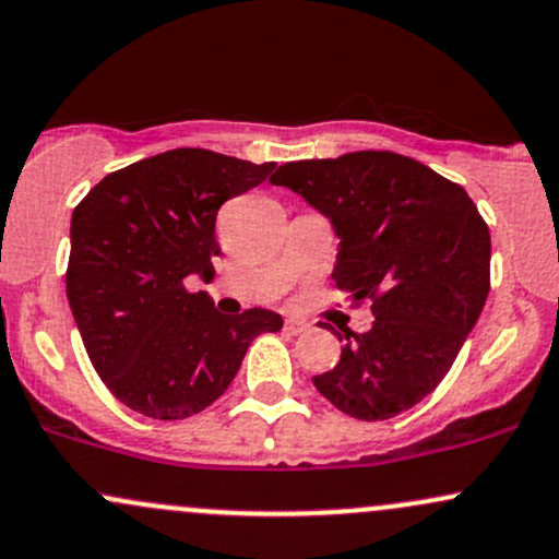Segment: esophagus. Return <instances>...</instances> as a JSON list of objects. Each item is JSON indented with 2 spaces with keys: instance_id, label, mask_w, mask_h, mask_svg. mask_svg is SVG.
<instances>
[{
  "instance_id": "obj_1",
  "label": "esophagus",
  "mask_w": 559,
  "mask_h": 559,
  "mask_svg": "<svg viewBox=\"0 0 559 559\" xmlns=\"http://www.w3.org/2000/svg\"><path fill=\"white\" fill-rule=\"evenodd\" d=\"M309 324L300 322V319H285V332L287 335H300V332H306Z\"/></svg>"
}]
</instances>
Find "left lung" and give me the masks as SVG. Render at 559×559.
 <instances>
[{"instance_id":"obj_1","label":"left lung","mask_w":559,"mask_h":559,"mask_svg":"<svg viewBox=\"0 0 559 559\" xmlns=\"http://www.w3.org/2000/svg\"><path fill=\"white\" fill-rule=\"evenodd\" d=\"M269 181L328 218L337 290L372 300V328L343 330L341 361L313 388L367 423L412 409L447 378L488 298L491 237L475 203L419 160L378 150L285 163Z\"/></svg>"}]
</instances>
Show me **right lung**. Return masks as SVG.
<instances>
[{"label": "right lung", "instance_id": "right-lung-1", "mask_svg": "<svg viewBox=\"0 0 559 559\" xmlns=\"http://www.w3.org/2000/svg\"><path fill=\"white\" fill-rule=\"evenodd\" d=\"M274 163L179 147L112 171L76 205L66 290L86 354L121 404L153 419L203 412L235 380L269 309L222 313L205 290L218 255L216 213Z\"/></svg>", "mask_w": 559, "mask_h": 559}]
</instances>
